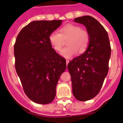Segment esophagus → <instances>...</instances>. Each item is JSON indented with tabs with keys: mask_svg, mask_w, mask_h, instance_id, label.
<instances>
[{
	"mask_svg": "<svg viewBox=\"0 0 123 123\" xmlns=\"http://www.w3.org/2000/svg\"><path fill=\"white\" fill-rule=\"evenodd\" d=\"M66 64H67V65H68V63H69V61H68V60H66Z\"/></svg>",
	"mask_w": 123,
	"mask_h": 123,
	"instance_id": "esophagus-1",
	"label": "esophagus"
}]
</instances>
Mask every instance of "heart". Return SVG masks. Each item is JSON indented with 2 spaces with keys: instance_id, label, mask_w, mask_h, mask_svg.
I'll return each instance as SVG.
<instances>
[{
  "instance_id": "b5f03b06",
  "label": "heart",
  "mask_w": 123,
  "mask_h": 123,
  "mask_svg": "<svg viewBox=\"0 0 123 123\" xmlns=\"http://www.w3.org/2000/svg\"><path fill=\"white\" fill-rule=\"evenodd\" d=\"M68 39L67 44L61 52V55L65 58H70L77 54L83 53L87 48L89 43V34L79 25L68 24L65 25L59 32L54 31L49 36V41L55 50L60 52L64 45V39Z\"/></svg>"
}]
</instances>
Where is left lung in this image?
I'll list each match as a JSON object with an SVG mask.
<instances>
[{"mask_svg":"<svg viewBox=\"0 0 123 123\" xmlns=\"http://www.w3.org/2000/svg\"><path fill=\"white\" fill-rule=\"evenodd\" d=\"M74 22L84 25L89 34V43L84 54L68 64L75 98L85 101L99 93L109 71L111 48L107 32L95 18L84 16Z\"/></svg>","mask_w":123,"mask_h":123,"instance_id":"8db88e82","label":"left lung"}]
</instances>
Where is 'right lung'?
<instances>
[{
	"instance_id": "add662e5",
	"label": "right lung",
	"mask_w": 123,
	"mask_h": 123,
	"mask_svg": "<svg viewBox=\"0 0 123 123\" xmlns=\"http://www.w3.org/2000/svg\"><path fill=\"white\" fill-rule=\"evenodd\" d=\"M62 20L33 21L21 30L14 46L15 69L27 97L39 104L54 100L66 69V60L52 48L49 36Z\"/></svg>"
}]
</instances>
